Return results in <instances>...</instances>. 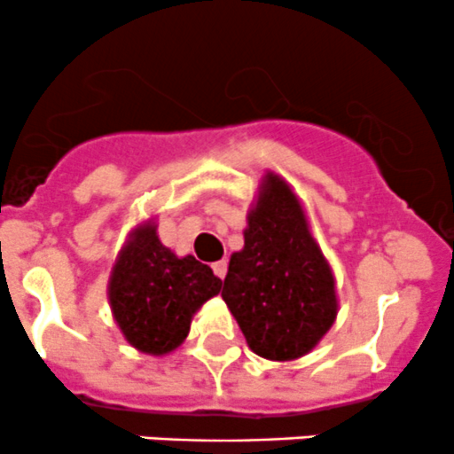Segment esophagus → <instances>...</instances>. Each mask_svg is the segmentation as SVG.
I'll return each mask as SVG.
<instances>
[{
	"label": "esophagus",
	"mask_w": 454,
	"mask_h": 454,
	"mask_svg": "<svg viewBox=\"0 0 454 454\" xmlns=\"http://www.w3.org/2000/svg\"><path fill=\"white\" fill-rule=\"evenodd\" d=\"M226 270H228V263H226V261H217V263H213V272L217 274L219 278L226 277Z\"/></svg>",
	"instance_id": "34e87169"
}]
</instances>
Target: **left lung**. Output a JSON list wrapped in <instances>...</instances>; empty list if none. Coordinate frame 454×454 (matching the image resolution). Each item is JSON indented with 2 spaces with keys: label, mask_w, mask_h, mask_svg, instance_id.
Returning a JSON list of instances; mask_svg holds the SVG:
<instances>
[{
  "label": "left lung",
  "mask_w": 454,
  "mask_h": 454,
  "mask_svg": "<svg viewBox=\"0 0 454 454\" xmlns=\"http://www.w3.org/2000/svg\"><path fill=\"white\" fill-rule=\"evenodd\" d=\"M222 299L256 356L309 354L338 314L336 281L290 184L265 173L248 213L244 248L232 253Z\"/></svg>",
  "instance_id": "8db88e82"
}]
</instances>
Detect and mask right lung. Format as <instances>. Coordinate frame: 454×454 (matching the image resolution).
<instances>
[{
  "mask_svg": "<svg viewBox=\"0 0 454 454\" xmlns=\"http://www.w3.org/2000/svg\"><path fill=\"white\" fill-rule=\"evenodd\" d=\"M153 219L129 232L109 277L114 320L131 347L149 356L171 354L189 336L201 305L222 290V278L193 254L162 246Z\"/></svg>",
  "mask_w": 454,
  "mask_h": 454,
  "instance_id": "right-lung-1",
  "label": "right lung"
}]
</instances>
